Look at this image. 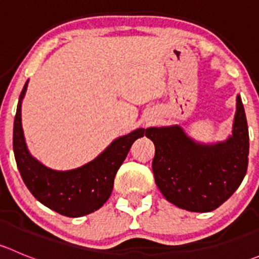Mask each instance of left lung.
<instances>
[{
  "label": "left lung",
  "mask_w": 259,
  "mask_h": 259,
  "mask_svg": "<svg viewBox=\"0 0 259 259\" xmlns=\"http://www.w3.org/2000/svg\"><path fill=\"white\" fill-rule=\"evenodd\" d=\"M155 146L154 178L168 202L182 209L205 213L223 204L241 185L248 168L249 134L241 96L232 134L223 142L200 143L180 125L148 127Z\"/></svg>",
  "instance_id": "1"
}]
</instances>
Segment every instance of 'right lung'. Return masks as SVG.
I'll use <instances>...</instances> for the list:
<instances>
[{
    "label": "right lung",
    "mask_w": 259,
    "mask_h": 259,
    "mask_svg": "<svg viewBox=\"0 0 259 259\" xmlns=\"http://www.w3.org/2000/svg\"><path fill=\"white\" fill-rule=\"evenodd\" d=\"M27 85L28 80L21 91L14 122V153L23 183L38 202L62 215L77 218L100 209L113 192L115 176L133 143L146 135V129L139 127L116 138L95 159L79 168H48L31 155L23 135L21 106Z\"/></svg>",
    "instance_id": "right-lung-1"
}]
</instances>
